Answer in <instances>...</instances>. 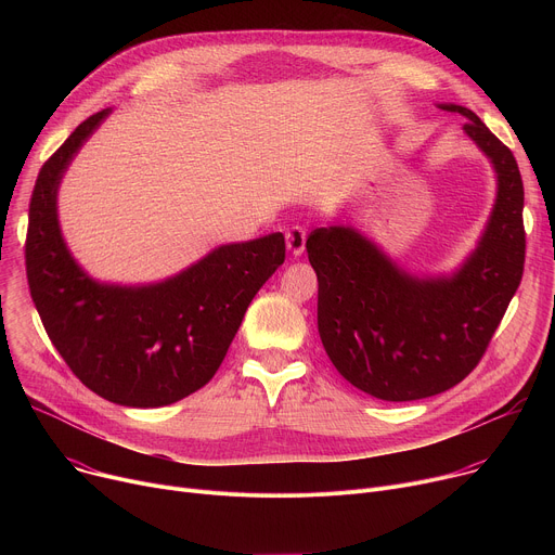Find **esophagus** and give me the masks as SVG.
<instances>
[{
    "label": "esophagus",
    "mask_w": 555,
    "mask_h": 555,
    "mask_svg": "<svg viewBox=\"0 0 555 555\" xmlns=\"http://www.w3.org/2000/svg\"><path fill=\"white\" fill-rule=\"evenodd\" d=\"M305 240H307V232L300 225H292L285 230V244L292 257H300L305 253Z\"/></svg>",
    "instance_id": "34e87169"
}]
</instances>
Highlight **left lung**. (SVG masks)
<instances>
[{"label": "left lung", "instance_id": "8db88e82", "mask_svg": "<svg viewBox=\"0 0 555 555\" xmlns=\"http://www.w3.org/2000/svg\"><path fill=\"white\" fill-rule=\"evenodd\" d=\"M465 135L496 173L488 223L450 274H411L353 225L315 228L305 244L319 276V334L338 373L386 402L430 398L483 358L525 263V191L514 153L467 107Z\"/></svg>", "mask_w": 555, "mask_h": 555}]
</instances>
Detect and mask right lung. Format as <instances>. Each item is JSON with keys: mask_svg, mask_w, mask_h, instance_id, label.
I'll return each mask as SVG.
<instances>
[{"mask_svg": "<svg viewBox=\"0 0 555 555\" xmlns=\"http://www.w3.org/2000/svg\"><path fill=\"white\" fill-rule=\"evenodd\" d=\"M112 109L78 125L35 182L26 274L41 323L72 373L101 398L133 409L184 400L217 373L261 285L285 261L272 232L225 244L157 283L92 279L72 257L59 223L61 180Z\"/></svg>", "mask_w": 555, "mask_h": 555, "instance_id": "add662e5", "label": "right lung"}]
</instances>
